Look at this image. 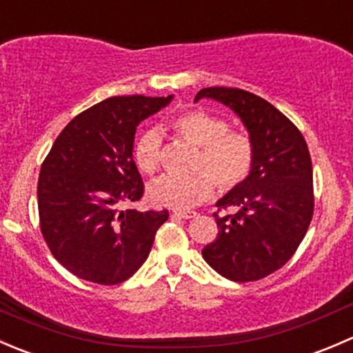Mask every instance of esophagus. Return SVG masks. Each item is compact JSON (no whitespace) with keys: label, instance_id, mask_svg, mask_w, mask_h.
<instances>
[{"label":"esophagus","instance_id":"34e87169","mask_svg":"<svg viewBox=\"0 0 353 353\" xmlns=\"http://www.w3.org/2000/svg\"><path fill=\"white\" fill-rule=\"evenodd\" d=\"M174 215L181 216V219L190 220V219H196L198 213L193 212V210H177V212H174Z\"/></svg>","mask_w":353,"mask_h":353}]
</instances>
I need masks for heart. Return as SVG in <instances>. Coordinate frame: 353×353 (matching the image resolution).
<instances>
[{
	"label": "heart",
	"instance_id": "1",
	"mask_svg": "<svg viewBox=\"0 0 353 353\" xmlns=\"http://www.w3.org/2000/svg\"><path fill=\"white\" fill-rule=\"evenodd\" d=\"M167 126L184 140L201 148L193 177L165 174L148 188V196L159 206L191 208L208 199L215 183L222 193L243 186L256 163V143L251 133L229 130V121L201 109L184 110L170 117ZM162 160V140L157 131H147L134 147V162L141 172L155 174Z\"/></svg>",
	"mask_w": 353,
	"mask_h": 353
}]
</instances>
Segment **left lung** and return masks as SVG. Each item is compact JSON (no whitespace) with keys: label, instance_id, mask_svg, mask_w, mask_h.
<instances>
[{"label":"left lung","instance_id":"8db88e82","mask_svg":"<svg viewBox=\"0 0 353 353\" xmlns=\"http://www.w3.org/2000/svg\"><path fill=\"white\" fill-rule=\"evenodd\" d=\"M208 97L229 105L254 138L256 163L243 186L219 199L213 213L219 236L203 249L205 261L232 282H254L295 254L314 213L312 162L307 143L285 114L241 88H201L194 102Z\"/></svg>","mask_w":353,"mask_h":353}]
</instances>
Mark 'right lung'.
Here are the masks:
<instances>
[{
  "mask_svg": "<svg viewBox=\"0 0 353 353\" xmlns=\"http://www.w3.org/2000/svg\"><path fill=\"white\" fill-rule=\"evenodd\" d=\"M169 97H110L68 123L41 165L39 223L68 272L99 285L133 276L169 212L121 210L140 201L145 184L133 160L137 126Z\"/></svg>",
  "mask_w": 353,
  "mask_h": 353,
  "instance_id": "1",
  "label": "right lung"
}]
</instances>
